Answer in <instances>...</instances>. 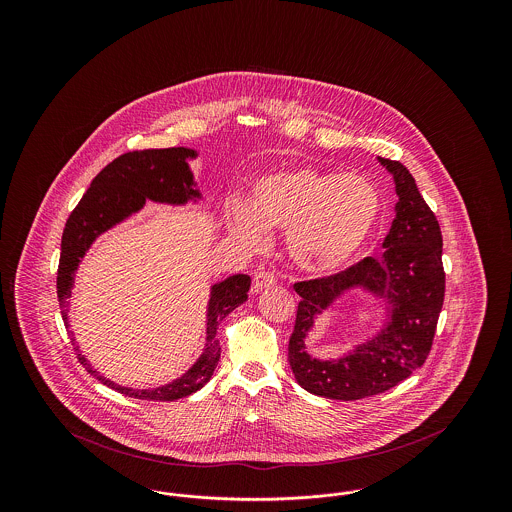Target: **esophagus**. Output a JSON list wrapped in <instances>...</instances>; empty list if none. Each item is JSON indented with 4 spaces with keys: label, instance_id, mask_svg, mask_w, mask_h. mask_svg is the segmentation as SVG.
I'll return each instance as SVG.
<instances>
[{
    "label": "esophagus",
    "instance_id": "1",
    "mask_svg": "<svg viewBox=\"0 0 512 512\" xmlns=\"http://www.w3.org/2000/svg\"><path fill=\"white\" fill-rule=\"evenodd\" d=\"M274 284H276V278H274L272 272L259 270V272H255V276H253V286H251V290H253V293L263 292L265 288H270V286H274Z\"/></svg>",
    "mask_w": 512,
    "mask_h": 512
}]
</instances>
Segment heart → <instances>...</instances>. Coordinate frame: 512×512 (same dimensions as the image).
I'll return each instance as SVG.
<instances>
[{
    "label": "heart",
    "instance_id": "heart-1",
    "mask_svg": "<svg viewBox=\"0 0 512 512\" xmlns=\"http://www.w3.org/2000/svg\"><path fill=\"white\" fill-rule=\"evenodd\" d=\"M380 209V194L365 176L299 167L259 178L251 205H230L228 224L232 236L253 251L267 245V228L288 230L297 267L334 274L365 247Z\"/></svg>",
    "mask_w": 512,
    "mask_h": 512
}]
</instances>
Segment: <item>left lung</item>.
<instances>
[{"label": "left lung", "instance_id": "1", "mask_svg": "<svg viewBox=\"0 0 512 512\" xmlns=\"http://www.w3.org/2000/svg\"><path fill=\"white\" fill-rule=\"evenodd\" d=\"M378 161L393 174L399 195L382 257H365L336 274L293 284L301 301L288 361L303 390L328 399H365L409 378L430 355L443 307L445 272L438 219L407 167L382 157ZM353 287L386 298L391 303V322L353 354L336 362H318L304 351L306 334L316 315Z\"/></svg>", "mask_w": 512, "mask_h": 512}]
</instances>
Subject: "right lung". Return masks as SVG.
Masks as SVG:
<instances>
[{
	"mask_svg": "<svg viewBox=\"0 0 512 512\" xmlns=\"http://www.w3.org/2000/svg\"><path fill=\"white\" fill-rule=\"evenodd\" d=\"M197 157L194 149L169 147V149H142L130 151L109 163L92 180L88 192L82 195L67 219L61 238V257L57 268V297L65 326H69L67 307L74 286V272L80 259L86 255L90 245L99 234L107 232L115 224L128 219L132 213L146 205V199L157 203L184 205L190 199H201L195 188L194 174L190 171L188 159ZM251 278L247 274H234L211 288V299L207 309V343L195 365L176 378L171 384L155 390H132L103 378L94 366L86 361L73 340L74 351L80 365L101 384L119 391L122 395L144 399V401H174L201 390L213 376L219 365L220 343L217 340V326L220 320L230 315L247 299Z\"/></svg>",
	"mask_w": 512,
	"mask_h": 512,
	"instance_id": "add662e5",
	"label": "right lung"
}]
</instances>
